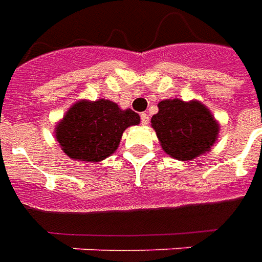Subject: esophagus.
Segmentation results:
<instances>
[{"instance_id":"34e87169","label":"esophagus","mask_w":262,"mask_h":262,"mask_svg":"<svg viewBox=\"0 0 262 262\" xmlns=\"http://www.w3.org/2000/svg\"><path fill=\"white\" fill-rule=\"evenodd\" d=\"M140 119H142V125H148V122H150V118H148L147 114L140 115Z\"/></svg>"}]
</instances>
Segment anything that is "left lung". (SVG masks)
Listing matches in <instances>:
<instances>
[{"mask_svg":"<svg viewBox=\"0 0 262 262\" xmlns=\"http://www.w3.org/2000/svg\"><path fill=\"white\" fill-rule=\"evenodd\" d=\"M159 112L151 118L161 148L171 159L191 161L212 150L220 125L201 101L178 98L159 102Z\"/></svg>","mask_w":262,"mask_h":262,"instance_id":"left-lung-1","label":"left lung"}]
</instances>
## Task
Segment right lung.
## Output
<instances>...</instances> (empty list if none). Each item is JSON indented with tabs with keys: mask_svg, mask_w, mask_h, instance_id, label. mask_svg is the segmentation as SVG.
Segmentation results:
<instances>
[{
	"mask_svg": "<svg viewBox=\"0 0 262 262\" xmlns=\"http://www.w3.org/2000/svg\"><path fill=\"white\" fill-rule=\"evenodd\" d=\"M139 123L136 112L109 99H81L56 123L54 136L70 159L98 163L116 151L127 127Z\"/></svg>",
	"mask_w": 262,
	"mask_h": 262,
	"instance_id": "add662e5",
	"label": "right lung"
}]
</instances>
